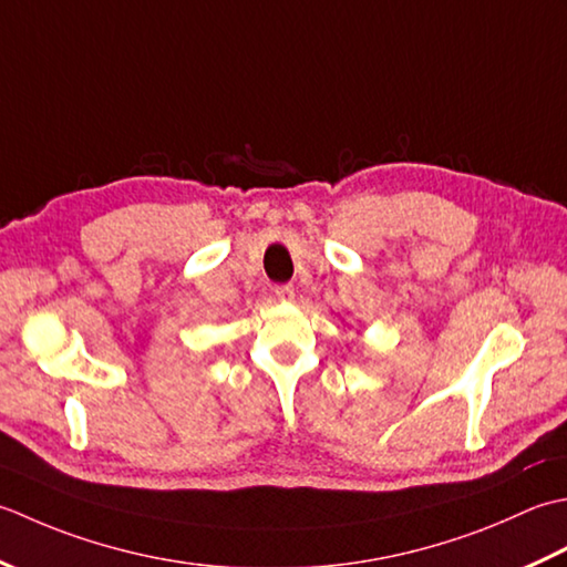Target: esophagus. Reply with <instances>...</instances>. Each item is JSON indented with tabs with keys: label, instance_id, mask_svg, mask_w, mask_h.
Segmentation results:
<instances>
[{
	"label": "esophagus",
	"instance_id": "esophagus-1",
	"mask_svg": "<svg viewBox=\"0 0 567 567\" xmlns=\"http://www.w3.org/2000/svg\"><path fill=\"white\" fill-rule=\"evenodd\" d=\"M274 293L279 300H293V284H281L274 288Z\"/></svg>",
	"mask_w": 567,
	"mask_h": 567
}]
</instances>
